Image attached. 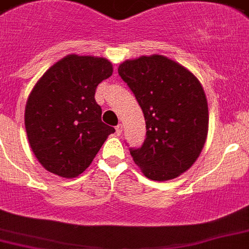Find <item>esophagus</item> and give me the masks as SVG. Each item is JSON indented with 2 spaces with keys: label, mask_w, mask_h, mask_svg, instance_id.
Instances as JSON below:
<instances>
[{
  "label": "esophagus",
  "mask_w": 249,
  "mask_h": 249,
  "mask_svg": "<svg viewBox=\"0 0 249 249\" xmlns=\"http://www.w3.org/2000/svg\"><path fill=\"white\" fill-rule=\"evenodd\" d=\"M122 129H123V127H122V124H121V123H120V124H118V126L116 127V133H117L118 136H120V134L122 133Z\"/></svg>",
  "instance_id": "34e87169"
}]
</instances>
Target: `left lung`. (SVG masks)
Returning a JSON list of instances; mask_svg holds the SVG:
<instances>
[{
    "label": "left lung",
    "instance_id": "obj_1",
    "mask_svg": "<svg viewBox=\"0 0 249 249\" xmlns=\"http://www.w3.org/2000/svg\"><path fill=\"white\" fill-rule=\"evenodd\" d=\"M118 74L143 111L147 137L131 149L134 163L150 180L174 179L191 168L209 132V107L199 79L164 55L128 59Z\"/></svg>",
    "mask_w": 249,
    "mask_h": 249
}]
</instances>
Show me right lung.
<instances>
[{
	"label": "right lung",
	"instance_id": "add662e5",
	"mask_svg": "<svg viewBox=\"0 0 249 249\" xmlns=\"http://www.w3.org/2000/svg\"><path fill=\"white\" fill-rule=\"evenodd\" d=\"M106 58L64 56L43 74L24 111L28 142L44 169L75 178L89 168L113 127L101 121L95 91L112 75Z\"/></svg>",
	"mask_w": 249,
	"mask_h": 249
}]
</instances>
